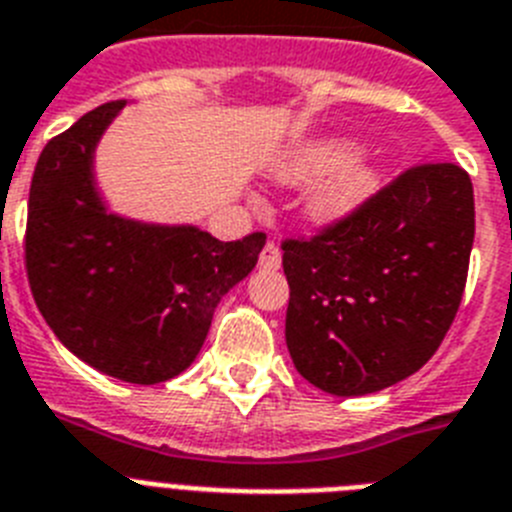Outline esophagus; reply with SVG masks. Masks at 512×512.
I'll list each match as a JSON object with an SVG mask.
<instances>
[{
  "label": "esophagus",
  "instance_id": "obj_1",
  "mask_svg": "<svg viewBox=\"0 0 512 512\" xmlns=\"http://www.w3.org/2000/svg\"><path fill=\"white\" fill-rule=\"evenodd\" d=\"M260 268L265 270V273H273V270L281 268V250H278V244H265V250H262L260 255Z\"/></svg>",
  "mask_w": 512,
  "mask_h": 512
}]
</instances>
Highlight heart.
I'll return each instance as SVG.
<instances>
[{
	"label": "heart",
	"mask_w": 512,
	"mask_h": 512,
	"mask_svg": "<svg viewBox=\"0 0 512 512\" xmlns=\"http://www.w3.org/2000/svg\"><path fill=\"white\" fill-rule=\"evenodd\" d=\"M340 169L309 198V216L317 224H340L353 216L379 188L376 167L358 159V146L348 139H314L291 146L273 164V177L283 185H304Z\"/></svg>",
	"instance_id": "heart-1"
}]
</instances>
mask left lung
Listing matches in <instances>:
<instances>
[{"label":"left lung","mask_w":512,"mask_h":512,"mask_svg":"<svg viewBox=\"0 0 512 512\" xmlns=\"http://www.w3.org/2000/svg\"><path fill=\"white\" fill-rule=\"evenodd\" d=\"M474 190L456 164H420L314 239L283 242L286 345L296 371L363 397L430 361L464 296Z\"/></svg>","instance_id":"8db88e82"}]
</instances>
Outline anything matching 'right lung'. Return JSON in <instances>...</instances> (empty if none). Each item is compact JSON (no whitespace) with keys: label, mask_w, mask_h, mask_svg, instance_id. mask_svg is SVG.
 <instances>
[{"label":"right lung","mask_w":512,"mask_h":512,"mask_svg":"<svg viewBox=\"0 0 512 512\" xmlns=\"http://www.w3.org/2000/svg\"><path fill=\"white\" fill-rule=\"evenodd\" d=\"M126 100L82 115L41 151L25 265L53 335L128 384L175 379L201 353L213 311L257 265L265 234L219 242L193 224H146L102 201L95 149Z\"/></svg>","instance_id":"add662e5"}]
</instances>
